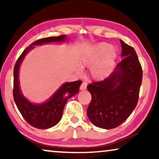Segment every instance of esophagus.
I'll use <instances>...</instances> for the list:
<instances>
[{"instance_id":"esophagus-1","label":"esophagus","mask_w":159,"mask_h":159,"mask_svg":"<svg viewBox=\"0 0 159 159\" xmlns=\"http://www.w3.org/2000/svg\"><path fill=\"white\" fill-rule=\"evenodd\" d=\"M87 85H88V83H87V82H82L81 86H80V90H85V89L87 88Z\"/></svg>"}]
</instances>
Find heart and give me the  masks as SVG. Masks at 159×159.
I'll return each mask as SVG.
<instances>
[{"mask_svg": "<svg viewBox=\"0 0 159 159\" xmlns=\"http://www.w3.org/2000/svg\"><path fill=\"white\" fill-rule=\"evenodd\" d=\"M116 58V51L111 45L107 43H101L97 45L90 53L82 58L81 64L83 66H90L95 63L91 69V75L95 79L100 80L110 75ZM78 72L80 73L81 71L79 69Z\"/></svg>", "mask_w": 159, "mask_h": 159, "instance_id": "b5f03b06", "label": "heart"}]
</instances>
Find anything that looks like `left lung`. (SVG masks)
Masks as SVG:
<instances>
[{"mask_svg":"<svg viewBox=\"0 0 159 159\" xmlns=\"http://www.w3.org/2000/svg\"><path fill=\"white\" fill-rule=\"evenodd\" d=\"M122 60L109 77L92 82L87 114L98 127L110 129L122 124L135 108L142 83L143 70L133 48L120 40Z\"/></svg>","mask_w":159,"mask_h":159,"instance_id":"1","label":"left lung"}]
</instances>
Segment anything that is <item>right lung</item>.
I'll return each mask as SVG.
<instances>
[{
  "mask_svg": "<svg viewBox=\"0 0 159 159\" xmlns=\"http://www.w3.org/2000/svg\"><path fill=\"white\" fill-rule=\"evenodd\" d=\"M66 40H67L66 36L63 34L61 36L50 37L34 41L23 51L15 64L13 91L15 103L27 122L38 129H48L59 122L67 101L69 98L73 97L79 92L82 81L79 80L66 82L63 84L46 102L39 104L32 103L24 96L21 91L19 82V68L25 56L33 48L34 45L64 42Z\"/></svg>",
  "mask_w": 159,
  "mask_h": 159,
  "instance_id": "add662e5",
  "label": "right lung"
}]
</instances>
